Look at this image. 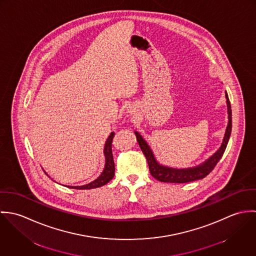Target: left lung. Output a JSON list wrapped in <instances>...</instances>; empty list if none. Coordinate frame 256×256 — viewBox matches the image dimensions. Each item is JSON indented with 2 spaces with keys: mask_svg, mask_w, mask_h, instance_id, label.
I'll return each instance as SVG.
<instances>
[{
  "mask_svg": "<svg viewBox=\"0 0 256 256\" xmlns=\"http://www.w3.org/2000/svg\"><path fill=\"white\" fill-rule=\"evenodd\" d=\"M226 100L228 121V126H226V129L224 132V136L222 145L220 146L219 150L213 156H211L204 162H202L196 166L186 168H174L160 164L156 160L152 148L148 145V143L144 140V138L140 135V133L135 131L137 142L148 160L150 172L156 180L162 182L170 183L191 182H195V180L204 178L214 170V168L216 166V164H218V162L220 160V158L222 156V154L226 150L228 139L230 137V132H232V108H230V104L226 92Z\"/></svg>",
  "mask_w": 256,
  "mask_h": 256,
  "instance_id": "obj_1",
  "label": "left lung"
}]
</instances>
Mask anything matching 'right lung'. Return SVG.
<instances>
[{
  "mask_svg": "<svg viewBox=\"0 0 256 256\" xmlns=\"http://www.w3.org/2000/svg\"><path fill=\"white\" fill-rule=\"evenodd\" d=\"M114 132L110 133L106 144H104V158H106V164H104V168L102 172V174L94 180L92 182L84 184V185H80V186H67L69 188H74V189H92V188H96V187H100L102 185H106V183L110 182V180L113 178L114 176V172H115V164H114V160H113V156H112V139L114 137ZM46 174V172H45ZM48 176V174H47Z\"/></svg>",
  "mask_w": 256,
  "mask_h": 256,
  "instance_id": "add662e5",
  "label": "right lung"
}]
</instances>
